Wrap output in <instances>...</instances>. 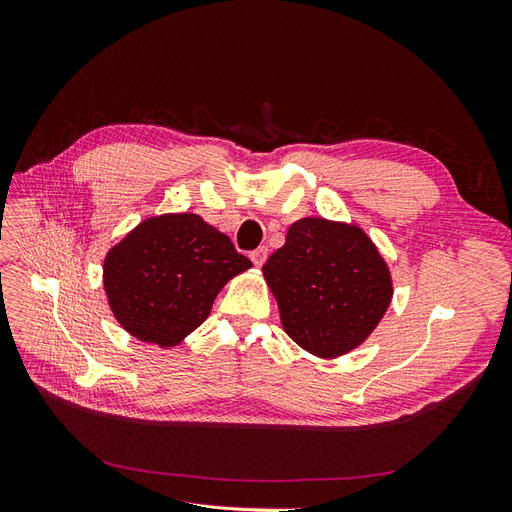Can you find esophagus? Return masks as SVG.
<instances>
[{
  "label": "esophagus",
  "mask_w": 512,
  "mask_h": 512,
  "mask_svg": "<svg viewBox=\"0 0 512 512\" xmlns=\"http://www.w3.org/2000/svg\"><path fill=\"white\" fill-rule=\"evenodd\" d=\"M267 254H269L267 247H258V250H254L250 254V258H252V262H254L256 267H262V265H265V260H267Z\"/></svg>",
  "instance_id": "esophagus-1"
}]
</instances>
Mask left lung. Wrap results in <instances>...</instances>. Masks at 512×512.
<instances>
[{
	"mask_svg": "<svg viewBox=\"0 0 512 512\" xmlns=\"http://www.w3.org/2000/svg\"><path fill=\"white\" fill-rule=\"evenodd\" d=\"M286 335L318 359L359 348L393 301V275L359 224L301 218L262 265Z\"/></svg>",
	"mask_w": 512,
	"mask_h": 512,
	"instance_id": "obj_1",
	"label": "left lung"
}]
</instances>
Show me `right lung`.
I'll list each match as a JSON object with an SVG mask.
<instances>
[{"label": "right lung", "mask_w": 512, "mask_h": 512, "mask_svg": "<svg viewBox=\"0 0 512 512\" xmlns=\"http://www.w3.org/2000/svg\"><path fill=\"white\" fill-rule=\"evenodd\" d=\"M250 258L198 213H162L138 222L108 247L102 286L123 331L175 348L211 314L220 290Z\"/></svg>", "instance_id": "1"}]
</instances>
